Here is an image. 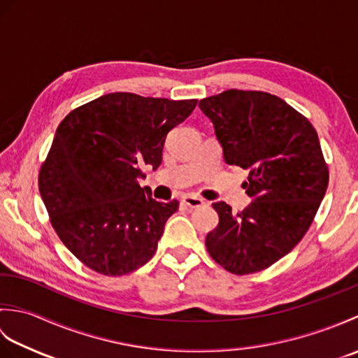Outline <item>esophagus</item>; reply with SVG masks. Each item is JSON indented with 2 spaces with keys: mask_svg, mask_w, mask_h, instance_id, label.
I'll return each mask as SVG.
<instances>
[{
  "mask_svg": "<svg viewBox=\"0 0 358 358\" xmlns=\"http://www.w3.org/2000/svg\"><path fill=\"white\" fill-rule=\"evenodd\" d=\"M181 201H183L185 206L191 208V209L200 208V206H203V204H204V200L200 199V196H195V195H185L183 200H181Z\"/></svg>",
  "mask_w": 358,
  "mask_h": 358,
  "instance_id": "esophagus-1",
  "label": "esophagus"
}]
</instances>
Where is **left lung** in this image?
<instances>
[{
    "mask_svg": "<svg viewBox=\"0 0 358 358\" xmlns=\"http://www.w3.org/2000/svg\"><path fill=\"white\" fill-rule=\"evenodd\" d=\"M199 106L224 162L249 169L243 187L254 200L238 214L212 204L220 222L206 235L208 252L235 275L263 271L299 245L328 189L318 135L292 106L260 90L229 89Z\"/></svg>",
    "mask_w": 358,
    "mask_h": 358,
    "instance_id": "left-lung-1",
    "label": "left lung"
}]
</instances>
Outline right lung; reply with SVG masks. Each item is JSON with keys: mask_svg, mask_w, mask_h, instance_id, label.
Masks as SVG:
<instances>
[{"mask_svg": "<svg viewBox=\"0 0 358 358\" xmlns=\"http://www.w3.org/2000/svg\"><path fill=\"white\" fill-rule=\"evenodd\" d=\"M196 100L108 94L59 123L38 186L64 246L103 275H126L154 257L178 201H155L140 167L162 164L166 135Z\"/></svg>", "mask_w": 358, "mask_h": 358, "instance_id": "right-lung-1", "label": "right lung"}]
</instances>
